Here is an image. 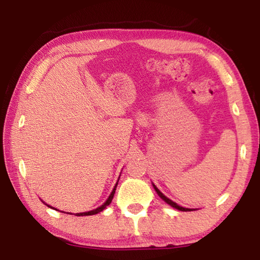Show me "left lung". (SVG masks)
<instances>
[{
	"label": "left lung",
	"instance_id": "1",
	"mask_svg": "<svg viewBox=\"0 0 260 260\" xmlns=\"http://www.w3.org/2000/svg\"><path fill=\"white\" fill-rule=\"evenodd\" d=\"M153 188H155V190L157 191L158 195H159L160 199H161V200H164L167 204H170L171 206H173V208L178 209V210H180V211H192V210H190V209H186V208H182V206H179L177 203H174L173 201H171L170 199H167V197L164 195V193L159 191V189H158V188L155 186V184H153Z\"/></svg>",
	"mask_w": 260,
	"mask_h": 260
}]
</instances>
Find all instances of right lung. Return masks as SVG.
<instances>
[{"label":"right lung","mask_w":260,"mask_h":260,"mask_svg":"<svg viewBox=\"0 0 260 260\" xmlns=\"http://www.w3.org/2000/svg\"><path fill=\"white\" fill-rule=\"evenodd\" d=\"M118 184V183H117ZM117 184L116 186H114V188H113V190H112V192H111V195L109 196V199L107 200V202H105V203L103 204V205H101L100 208H98V209H95V210H93V211H88V212H81V213H76V215H79V217H80V215H93V214H96V213H99V212H101V211H103L105 208H107V206L111 203V201H112V199H113V196H114V192H116V188H117ZM49 206V205H48ZM49 208H51V206H49ZM51 209H54V208H51ZM65 213V212H64ZM70 214H72V213H70Z\"/></svg>","instance_id":"obj_1"}]
</instances>
